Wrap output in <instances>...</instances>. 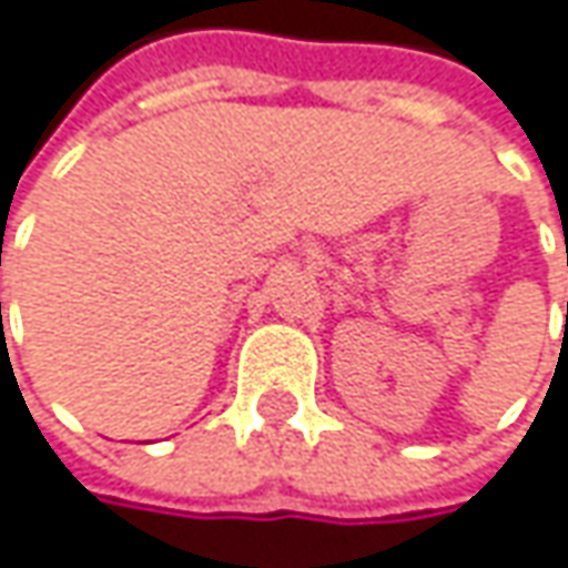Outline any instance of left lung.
Wrapping results in <instances>:
<instances>
[{"label":"left lung","instance_id":"left-lung-1","mask_svg":"<svg viewBox=\"0 0 568 568\" xmlns=\"http://www.w3.org/2000/svg\"><path fill=\"white\" fill-rule=\"evenodd\" d=\"M566 260H568V256H566Z\"/></svg>","mask_w":568,"mask_h":568}]
</instances>
